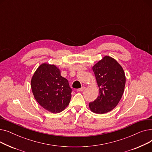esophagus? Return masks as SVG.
<instances>
[{
    "label": "esophagus",
    "mask_w": 152,
    "mask_h": 152,
    "mask_svg": "<svg viewBox=\"0 0 152 152\" xmlns=\"http://www.w3.org/2000/svg\"><path fill=\"white\" fill-rule=\"evenodd\" d=\"M85 89H86V87H85L84 86H83V87H81V88H80V89H77V91H79V92H81V91H83Z\"/></svg>",
    "instance_id": "esophagus-1"
}]
</instances>
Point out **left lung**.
<instances>
[{"instance_id":"obj_1","label":"left lung","mask_w":152,"mask_h":152,"mask_svg":"<svg viewBox=\"0 0 152 152\" xmlns=\"http://www.w3.org/2000/svg\"><path fill=\"white\" fill-rule=\"evenodd\" d=\"M99 95L89 103L94 113L103 114L115 108L124 93L126 77L121 66L113 58L105 56L92 67Z\"/></svg>"}]
</instances>
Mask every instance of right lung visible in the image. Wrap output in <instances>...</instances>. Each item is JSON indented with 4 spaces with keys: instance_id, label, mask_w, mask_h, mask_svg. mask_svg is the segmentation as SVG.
<instances>
[{
    "instance_id": "1",
    "label": "right lung",
    "mask_w": 152,
    "mask_h": 152,
    "mask_svg": "<svg viewBox=\"0 0 152 152\" xmlns=\"http://www.w3.org/2000/svg\"><path fill=\"white\" fill-rule=\"evenodd\" d=\"M31 89L35 99L44 109L60 113L69 105L72 89L68 81L53 65H40L31 79Z\"/></svg>"
}]
</instances>
